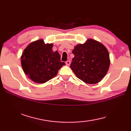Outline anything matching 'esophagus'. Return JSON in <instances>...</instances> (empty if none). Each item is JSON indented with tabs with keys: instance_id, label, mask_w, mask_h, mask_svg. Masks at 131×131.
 I'll return each instance as SVG.
<instances>
[{
	"instance_id": "obj_1",
	"label": "esophagus",
	"mask_w": 131,
	"mask_h": 131,
	"mask_svg": "<svg viewBox=\"0 0 131 131\" xmlns=\"http://www.w3.org/2000/svg\"><path fill=\"white\" fill-rule=\"evenodd\" d=\"M66 64L67 66H69L70 65V61H67L66 62Z\"/></svg>"
}]
</instances>
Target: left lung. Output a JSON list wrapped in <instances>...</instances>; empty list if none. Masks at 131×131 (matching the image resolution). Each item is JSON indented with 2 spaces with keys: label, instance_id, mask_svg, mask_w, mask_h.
<instances>
[{
  "label": "left lung",
  "instance_id": "1",
  "mask_svg": "<svg viewBox=\"0 0 131 131\" xmlns=\"http://www.w3.org/2000/svg\"><path fill=\"white\" fill-rule=\"evenodd\" d=\"M72 53L74 57L70 68L84 83L96 84L107 74L110 62L109 53L100 42L88 39L84 44L74 46Z\"/></svg>",
  "mask_w": 131,
  "mask_h": 131
}]
</instances>
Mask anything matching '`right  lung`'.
<instances>
[{
  "label": "right lung",
  "mask_w": 131,
  "mask_h": 131,
  "mask_svg": "<svg viewBox=\"0 0 131 131\" xmlns=\"http://www.w3.org/2000/svg\"><path fill=\"white\" fill-rule=\"evenodd\" d=\"M53 44H45L43 39L30 43L21 57V66L29 79L36 83H45L56 76L65 62L58 52L52 51Z\"/></svg>",
  "instance_id": "obj_1"
}]
</instances>
